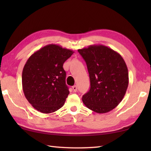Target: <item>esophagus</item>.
Segmentation results:
<instances>
[{
	"mask_svg": "<svg viewBox=\"0 0 151 151\" xmlns=\"http://www.w3.org/2000/svg\"><path fill=\"white\" fill-rule=\"evenodd\" d=\"M73 90L74 92H76V91H77V86H73Z\"/></svg>",
	"mask_w": 151,
	"mask_h": 151,
	"instance_id": "1",
	"label": "esophagus"
}]
</instances>
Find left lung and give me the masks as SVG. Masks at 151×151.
Here are the masks:
<instances>
[{"mask_svg":"<svg viewBox=\"0 0 151 151\" xmlns=\"http://www.w3.org/2000/svg\"><path fill=\"white\" fill-rule=\"evenodd\" d=\"M87 65L90 89L82 96L87 108L99 114L113 110L123 100L129 86V72L118 52L102 45L78 50Z\"/></svg>","mask_w":151,"mask_h":151,"instance_id":"1","label":"left lung"}]
</instances>
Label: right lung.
I'll list each match as a JSON object with an SVG mask.
<instances>
[{"instance_id": "add662e5", "label": "right lung", "mask_w": 151, "mask_h": 151, "mask_svg": "<svg viewBox=\"0 0 151 151\" xmlns=\"http://www.w3.org/2000/svg\"><path fill=\"white\" fill-rule=\"evenodd\" d=\"M73 51L50 44L32 54L25 63L22 85L25 97L41 113L59 110L69 94L63 64Z\"/></svg>"}]
</instances>
